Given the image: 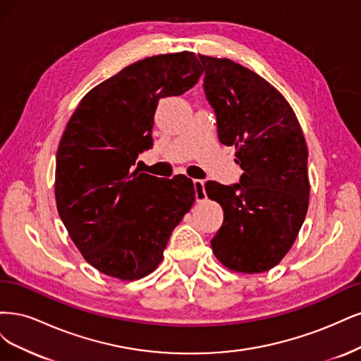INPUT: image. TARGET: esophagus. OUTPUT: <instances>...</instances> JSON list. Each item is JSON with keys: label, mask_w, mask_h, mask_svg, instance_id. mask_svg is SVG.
I'll return each mask as SVG.
<instances>
[{"label": "esophagus", "mask_w": 361, "mask_h": 361, "mask_svg": "<svg viewBox=\"0 0 361 361\" xmlns=\"http://www.w3.org/2000/svg\"><path fill=\"white\" fill-rule=\"evenodd\" d=\"M204 181L202 180H193V185H195V196H196V201L201 202L207 197L205 193V188H204Z\"/></svg>", "instance_id": "34e87169"}]
</instances>
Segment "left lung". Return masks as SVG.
<instances>
[{"instance_id":"1","label":"left lung","mask_w":361,"mask_h":361,"mask_svg":"<svg viewBox=\"0 0 361 361\" xmlns=\"http://www.w3.org/2000/svg\"><path fill=\"white\" fill-rule=\"evenodd\" d=\"M219 141L235 147L240 183H205L224 224L216 258L237 273L271 270L293 247L309 208V151L293 108L264 78L228 58L200 55Z\"/></svg>"}]
</instances>
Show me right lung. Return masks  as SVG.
<instances>
[{
    "label": "right lung",
    "mask_w": 361,
    "mask_h": 361,
    "mask_svg": "<svg viewBox=\"0 0 361 361\" xmlns=\"http://www.w3.org/2000/svg\"><path fill=\"white\" fill-rule=\"evenodd\" d=\"M201 75L193 52L148 56L88 91L68 120L56 151V208L100 273L120 281L153 273L192 208L190 178H157L132 166L153 145L159 100L181 96Z\"/></svg>",
    "instance_id": "right-lung-1"
}]
</instances>
